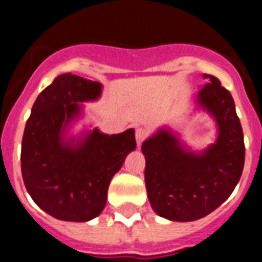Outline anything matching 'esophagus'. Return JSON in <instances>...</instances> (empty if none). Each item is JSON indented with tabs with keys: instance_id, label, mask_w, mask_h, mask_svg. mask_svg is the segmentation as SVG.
I'll use <instances>...</instances> for the list:
<instances>
[{
	"instance_id": "obj_1",
	"label": "esophagus",
	"mask_w": 262,
	"mask_h": 262,
	"mask_svg": "<svg viewBox=\"0 0 262 262\" xmlns=\"http://www.w3.org/2000/svg\"><path fill=\"white\" fill-rule=\"evenodd\" d=\"M135 136H136V142H138V145L140 147V144L144 142L145 138L148 136L147 128H144V127H139V128H136Z\"/></svg>"
}]
</instances>
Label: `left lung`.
<instances>
[{
	"label": "left lung",
	"instance_id": "8db88e82",
	"mask_svg": "<svg viewBox=\"0 0 262 262\" xmlns=\"http://www.w3.org/2000/svg\"><path fill=\"white\" fill-rule=\"evenodd\" d=\"M196 96V105L216 123V140L201 152L190 151L168 127L142 145L145 187L152 209L173 222L209 215L232 194L244 168L245 147L231 93L211 75Z\"/></svg>",
	"mask_w": 262,
	"mask_h": 262
}]
</instances>
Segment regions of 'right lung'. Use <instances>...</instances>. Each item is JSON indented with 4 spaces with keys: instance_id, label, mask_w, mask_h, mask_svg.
Here are the masks:
<instances>
[{
    "instance_id": "1",
    "label": "right lung",
    "mask_w": 262,
    "mask_h": 262,
    "mask_svg": "<svg viewBox=\"0 0 262 262\" xmlns=\"http://www.w3.org/2000/svg\"><path fill=\"white\" fill-rule=\"evenodd\" d=\"M102 85L64 73L38 96L26 122L20 168L27 191L43 211L66 222H88L105 209L111 178L136 148L135 129L107 135L98 128L68 136L82 103Z\"/></svg>"
}]
</instances>
